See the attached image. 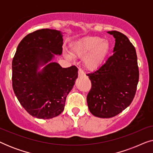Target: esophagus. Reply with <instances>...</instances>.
<instances>
[{
    "label": "esophagus",
    "mask_w": 153,
    "mask_h": 153,
    "mask_svg": "<svg viewBox=\"0 0 153 153\" xmlns=\"http://www.w3.org/2000/svg\"><path fill=\"white\" fill-rule=\"evenodd\" d=\"M78 74H79V76H85V73L83 71L81 70V69H79V72H78Z\"/></svg>",
    "instance_id": "obj_1"
}]
</instances>
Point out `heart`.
<instances>
[{
  "label": "heart",
  "instance_id": "obj_1",
  "mask_svg": "<svg viewBox=\"0 0 153 153\" xmlns=\"http://www.w3.org/2000/svg\"><path fill=\"white\" fill-rule=\"evenodd\" d=\"M110 49L108 42L101 37H86L72 45V55L83 58V65L88 70H95L104 63ZM69 59L72 56L68 54Z\"/></svg>",
  "mask_w": 153,
  "mask_h": 153
}]
</instances>
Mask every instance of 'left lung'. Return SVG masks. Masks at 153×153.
Instances as JSON below:
<instances>
[{
  "label": "left lung",
  "mask_w": 153,
  "mask_h": 153,
  "mask_svg": "<svg viewBox=\"0 0 153 153\" xmlns=\"http://www.w3.org/2000/svg\"><path fill=\"white\" fill-rule=\"evenodd\" d=\"M115 38L114 54L97 70L87 74L91 89L87 95L93 116L108 118L118 115L131 103L138 82L139 68L136 49L126 35L107 32Z\"/></svg>",
  "instance_id": "8db88e82"
}]
</instances>
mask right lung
I'll list each match as a JSON object with an SVG mask.
<instances>
[{
    "label": "right lung",
    "mask_w": 153,
    "mask_h": 153,
    "mask_svg": "<svg viewBox=\"0 0 153 153\" xmlns=\"http://www.w3.org/2000/svg\"><path fill=\"white\" fill-rule=\"evenodd\" d=\"M62 33L41 29L19 44L12 60V88L19 102L33 117L50 119L63 111L67 95L78 77L76 66L51 62L62 51ZM45 67L38 71L40 66Z\"/></svg>",
    "instance_id": "add662e5"
}]
</instances>
